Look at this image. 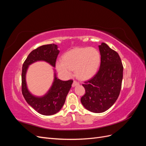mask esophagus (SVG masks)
<instances>
[{
  "instance_id": "1",
  "label": "esophagus",
  "mask_w": 146,
  "mask_h": 146,
  "mask_svg": "<svg viewBox=\"0 0 146 146\" xmlns=\"http://www.w3.org/2000/svg\"><path fill=\"white\" fill-rule=\"evenodd\" d=\"M78 84H79L78 82H77L76 80H74V81H73V83H72V86L73 87H74V86H76V85H78Z\"/></svg>"
}]
</instances>
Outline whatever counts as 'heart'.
Wrapping results in <instances>:
<instances>
[{"instance_id":"heart-1","label":"heart","mask_w":146,"mask_h":146,"mask_svg":"<svg viewBox=\"0 0 146 146\" xmlns=\"http://www.w3.org/2000/svg\"><path fill=\"white\" fill-rule=\"evenodd\" d=\"M100 62V55L93 47L78 48L68 52L63 55L62 61L56 63L58 72L64 76L71 75L75 70L76 76L86 80L92 77L98 71Z\"/></svg>"}]
</instances>
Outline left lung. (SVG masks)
Segmentation results:
<instances>
[{"label":"left lung","instance_id":"8db88e82","mask_svg":"<svg viewBox=\"0 0 146 146\" xmlns=\"http://www.w3.org/2000/svg\"><path fill=\"white\" fill-rule=\"evenodd\" d=\"M100 69L82 85L85 93L81 102L86 109L96 113L107 111L117 99L121 90L123 65L117 53L104 42L99 46Z\"/></svg>","mask_w":146,"mask_h":146}]
</instances>
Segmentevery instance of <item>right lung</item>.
<instances>
[{"label":"right lung","instance_id":"add662e5","mask_svg":"<svg viewBox=\"0 0 146 146\" xmlns=\"http://www.w3.org/2000/svg\"><path fill=\"white\" fill-rule=\"evenodd\" d=\"M60 51L54 44L43 45L30 53L22 69V93L26 102L36 111L43 115L49 116L58 113L63 106L66 96L71 88L72 80L62 81L55 74L54 82L47 93L41 98L35 97L27 90L25 74L28 66L37 61H45L55 67Z\"/></svg>","mask_w":146,"mask_h":146}]
</instances>
